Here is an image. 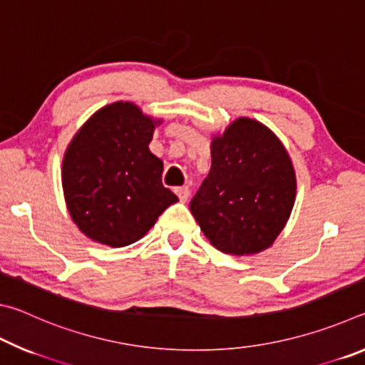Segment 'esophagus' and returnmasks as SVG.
I'll use <instances>...</instances> for the list:
<instances>
[{
    "label": "esophagus",
    "mask_w": 365,
    "mask_h": 365,
    "mask_svg": "<svg viewBox=\"0 0 365 365\" xmlns=\"http://www.w3.org/2000/svg\"><path fill=\"white\" fill-rule=\"evenodd\" d=\"M175 193L178 197H180V201H187L190 196V188L188 187H177Z\"/></svg>",
    "instance_id": "1"
}]
</instances>
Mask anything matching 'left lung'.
<instances>
[{
	"instance_id": "1",
	"label": "left lung",
	"mask_w": 365,
	"mask_h": 365,
	"mask_svg": "<svg viewBox=\"0 0 365 365\" xmlns=\"http://www.w3.org/2000/svg\"><path fill=\"white\" fill-rule=\"evenodd\" d=\"M212 165L190 201L201 230L227 255H256L274 243L292 214L296 177L267 127L235 120L212 141Z\"/></svg>"
}]
</instances>
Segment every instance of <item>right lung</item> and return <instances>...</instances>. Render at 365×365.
Listing matches in <instances>:
<instances>
[{
	"label": "right lung",
	"mask_w": 365,
	"mask_h": 365,
	"mask_svg": "<svg viewBox=\"0 0 365 365\" xmlns=\"http://www.w3.org/2000/svg\"><path fill=\"white\" fill-rule=\"evenodd\" d=\"M154 122L132 103L103 108L80 128L63 163L71 217L86 237L113 248L132 245L177 196L151 154Z\"/></svg>",
	"instance_id": "1"
}]
</instances>
